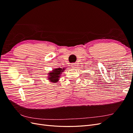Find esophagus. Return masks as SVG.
Segmentation results:
<instances>
[{
    "instance_id": "1",
    "label": "esophagus",
    "mask_w": 133,
    "mask_h": 133,
    "mask_svg": "<svg viewBox=\"0 0 133 133\" xmlns=\"http://www.w3.org/2000/svg\"><path fill=\"white\" fill-rule=\"evenodd\" d=\"M71 66L72 68H76L78 65H77V64H76V63H73L71 64Z\"/></svg>"
}]
</instances>
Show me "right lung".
I'll return each mask as SVG.
<instances>
[{"mask_svg":"<svg viewBox=\"0 0 133 133\" xmlns=\"http://www.w3.org/2000/svg\"><path fill=\"white\" fill-rule=\"evenodd\" d=\"M64 68H57L52 70L50 73H49V76H48V80L51 82H53L55 83L58 82L60 76V74H62V72L64 71Z\"/></svg>","mask_w":133,"mask_h":133,"instance_id":"1","label":"right lung"}]
</instances>
